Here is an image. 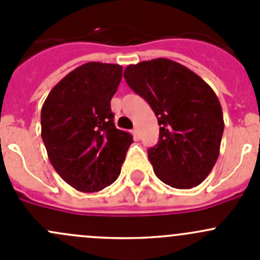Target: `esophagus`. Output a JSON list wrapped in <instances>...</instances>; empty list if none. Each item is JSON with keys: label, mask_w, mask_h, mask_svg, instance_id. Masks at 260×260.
I'll return each instance as SVG.
<instances>
[{"label": "esophagus", "mask_w": 260, "mask_h": 260, "mask_svg": "<svg viewBox=\"0 0 260 260\" xmlns=\"http://www.w3.org/2000/svg\"><path fill=\"white\" fill-rule=\"evenodd\" d=\"M132 133H133V136H135V138H137V140H138V138H140V129H138L137 127L133 128Z\"/></svg>", "instance_id": "1"}]
</instances>
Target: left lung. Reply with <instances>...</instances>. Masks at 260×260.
<instances>
[{
  "label": "left lung",
  "mask_w": 260,
  "mask_h": 260,
  "mask_svg": "<svg viewBox=\"0 0 260 260\" xmlns=\"http://www.w3.org/2000/svg\"><path fill=\"white\" fill-rule=\"evenodd\" d=\"M124 79L158 120V143L147 152L156 176L175 188L200 185L219 157L224 132L221 106L210 85L165 57L128 65Z\"/></svg>",
  "instance_id": "left-lung-1"
}]
</instances>
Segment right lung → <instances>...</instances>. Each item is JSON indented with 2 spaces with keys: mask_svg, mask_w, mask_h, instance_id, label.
I'll return each mask as SVG.
<instances>
[{
  "mask_svg": "<svg viewBox=\"0 0 260 260\" xmlns=\"http://www.w3.org/2000/svg\"><path fill=\"white\" fill-rule=\"evenodd\" d=\"M123 68L90 61L62 78L44 102L41 137L62 180L96 192L118 179L133 138L114 125L111 99Z\"/></svg>",
  "mask_w": 260,
  "mask_h": 260,
  "instance_id": "right-lung-1",
  "label": "right lung"
}]
</instances>
